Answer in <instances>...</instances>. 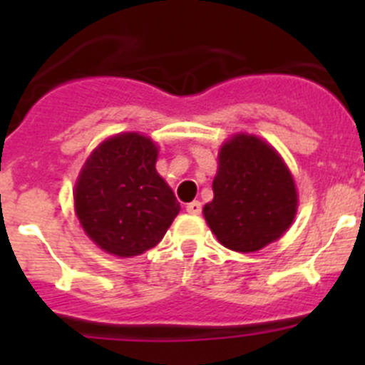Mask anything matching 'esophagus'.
<instances>
[{"label": "esophagus", "instance_id": "1", "mask_svg": "<svg viewBox=\"0 0 365 365\" xmlns=\"http://www.w3.org/2000/svg\"><path fill=\"white\" fill-rule=\"evenodd\" d=\"M201 208H202V205L199 201H192L186 205V212H188V214H193V215L201 214Z\"/></svg>", "mask_w": 365, "mask_h": 365}]
</instances>
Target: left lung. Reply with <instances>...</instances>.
Returning a JSON list of instances; mask_svg holds the SVG:
<instances>
[{
	"label": "left lung",
	"instance_id": "8db88e82",
	"mask_svg": "<svg viewBox=\"0 0 365 365\" xmlns=\"http://www.w3.org/2000/svg\"><path fill=\"white\" fill-rule=\"evenodd\" d=\"M212 190L202 214L219 243L235 252H256L282 237L298 210L289 168L254 135H234L222 144Z\"/></svg>",
	"mask_w": 365,
	"mask_h": 365
}]
</instances>
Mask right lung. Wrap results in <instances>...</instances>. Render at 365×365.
Instances as JSON below:
<instances>
[{"instance_id": "obj_1", "label": "right lung", "mask_w": 365, "mask_h": 365, "mask_svg": "<svg viewBox=\"0 0 365 365\" xmlns=\"http://www.w3.org/2000/svg\"><path fill=\"white\" fill-rule=\"evenodd\" d=\"M159 148L138 133L100 144L74 186V212L86 234L118 257L146 252L159 243L180 210L172 188L157 173Z\"/></svg>"}]
</instances>
